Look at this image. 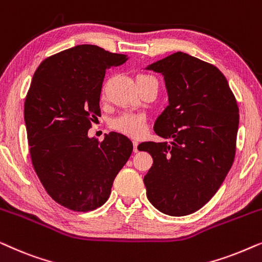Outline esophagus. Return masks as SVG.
I'll use <instances>...</instances> for the list:
<instances>
[{
    "mask_svg": "<svg viewBox=\"0 0 262 262\" xmlns=\"http://www.w3.org/2000/svg\"><path fill=\"white\" fill-rule=\"evenodd\" d=\"M134 151H135V152L138 151V142H137V141L134 142Z\"/></svg>",
    "mask_w": 262,
    "mask_h": 262,
    "instance_id": "34e87169",
    "label": "esophagus"
}]
</instances>
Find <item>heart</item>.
I'll return each mask as SVG.
<instances>
[{"label":"heart","instance_id":"1","mask_svg":"<svg viewBox=\"0 0 262 262\" xmlns=\"http://www.w3.org/2000/svg\"><path fill=\"white\" fill-rule=\"evenodd\" d=\"M150 78H155L151 75L148 74H139L136 77V81L142 82ZM112 127L114 130L119 131L120 134H124L130 137H141L146 132V120L143 116L134 113H124L121 116L114 118L112 120Z\"/></svg>","mask_w":262,"mask_h":262}]
</instances>
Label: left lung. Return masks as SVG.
Segmentation results:
<instances>
[{
	"instance_id": "obj_1",
	"label": "left lung",
	"mask_w": 262,
	"mask_h": 262,
	"mask_svg": "<svg viewBox=\"0 0 262 262\" xmlns=\"http://www.w3.org/2000/svg\"><path fill=\"white\" fill-rule=\"evenodd\" d=\"M163 76L168 106L154 125L170 142H144L154 163L146 196L169 216L191 214L223 184L234 162L238 107L227 78L212 64L175 52L145 68Z\"/></svg>"
}]
</instances>
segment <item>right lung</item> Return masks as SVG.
<instances>
[{
    "label": "right lung",
    "mask_w": 262,
    "mask_h": 262,
    "mask_svg": "<svg viewBox=\"0 0 262 262\" xmlns=\"http://www.w3.org/2000/svg\"><path fill=\"white\" fill-rule=\"evenodd\" d=\"M128 57L96 45L56 53L35 70L25 101V124L34 170L46 192L67 209L87 212L103 205L134 145L110 132L89 137L100 117L106 70Z\"/></svg>",
    "instance_id": "obj_1"
}]
</instances>
